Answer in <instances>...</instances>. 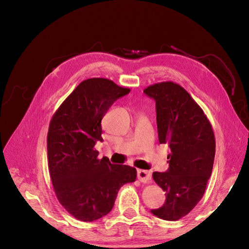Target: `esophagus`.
<instances>
[{"label":"esophagus","mask_w":249,"mask_h":249,"mask_svg":"<svg viewBox=\"0 0 249 249\" xmlns=\"http://www.w3.org/2000/svg\"><path fill=\"white\" fill-rule=\"evenodd\" d=\"M137 178L141 182H143V184H149V182H151V174H150V172L143 171V169H139V171L137 172Z\"/></svg>","instance_id":"1"}]
</instances>
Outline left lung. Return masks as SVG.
I'll list each match as a JSON object with an SVG mask.
<instances>
[{"mask_svg":"<svg viewBox=\"0 0 249 249\" xmlns=\"http://www.w3.org/2000/svg\"><path fill=\"white\" fill-rule=\"evenodd\" d=\"M144 94L155 101L159 140L169 145L168 169L154 172V181L165 192V202L151 213L177 221L202 199L215 158L212 126L188 91L173 82L147 87Z\"/></svg>","mask_w":249,"mask_h":249,"instance_id":"8db88e82","label":"left lung"}]
</instances>
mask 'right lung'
<instances>
[{
    "mask_svg": "<svg viewBox=\"0 0 249 249\" xmlns=\"http://www.w3.org/2000/svg\"><path fill=\"white\" fill-rule=\"evenodd\" d=\"M130 93L107 78L78 85L52 116L47 134L49 175L59 203L71 216L91 222L106 216L119 189L136 179V169L98 159L102 119L113 103Z\"/></svg>",
    "mask_w": 249,
    "mask_h": 249,
    "instance_id": "1",
    "label": "right lung"
}]
</instances>
